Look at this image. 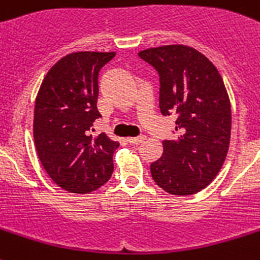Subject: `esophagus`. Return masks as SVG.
Wrapping results in <instances>:
<instances>
[{"mask_svg": "<svg viewBox=\"0 0 260 260\" xmlns=\"http://www.w3.org/2000/svg\"><path fill=\"white\" fill-rule=\"evenodd\" d=\"M145 140V137L144 136H139V137H129V139H126V141L132 145H137V144H141L143 141Z\"/></svg>", "mask_w": 260, "mask_h": 260, "instance_id": "obj_1", "label": "esophagus"}]
</instances>
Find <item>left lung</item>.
Returning a JSON list of instances; mask_svg holds the SVG:
<instances>
[{"instance_id": "left-lung-1", "label": "left lung", "mask_w": 260, "mask_h": 260, "mask_svg": "<svg viewBox=\"0 0 260 260\" xmlns=\"http://www.w3.org/2000/svg\"><path fill=\"white\" fill-rule=\"evenodd\" d=\"M139 56L158 74L162 116H177V139L162 141V156L150 164L152 177L174 196L198 193L221 171L230 144L231 106L222 76L189 46H161Z\"/></svg>"}]
</instances>
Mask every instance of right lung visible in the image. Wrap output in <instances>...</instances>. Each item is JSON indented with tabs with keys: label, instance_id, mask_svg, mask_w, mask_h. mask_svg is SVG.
I'll list each match as a JSON object with an SVG mask.
<instances>
[{
	"label": "right lung",
	"instance_id": "obj_1",
	"mask_svg": "<svg viewBox=\"0 0 260 260\" xmlns=\"http://www.w3.org/2000/svg\"><path fill=\"white\" fill-rule=\"evenodd\" d=\"M115 52L80 51L63 56L45 76L34 108V143L41 164L58 186L89 193L110 180L119 143L89 131L100 117L98 75ZM93 131V129H92Z\"/></svg>",
	"mask_w": 260,
	"mask_h": 260
}]
</instances>
